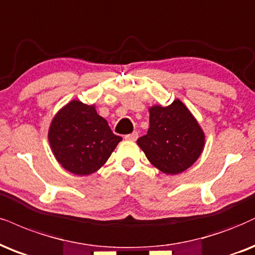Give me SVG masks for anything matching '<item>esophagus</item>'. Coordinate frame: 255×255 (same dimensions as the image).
<instances>
[{"label":"esophagus","mask_w":255,"mask_h":255,"mask_svg":"<svg viewBox=\"0 0 255 255\" xmlns=\"http://www.w3.org/2000/svg\"><path fill=\"white\" fill-rule=\"evenodd\" d=\"M137 138H138V132H136V131H134V132H132V133L127 134V136H125V139H128V140H136Z\"/></svg>","instance_id":"34e87169"}]
</instances>
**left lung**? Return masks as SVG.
Wrapping results in <instances>:
<instances>
[{"label": "left lung", "mask_w": 255, "mask_h": 255, "mask_svg": "<svg viewBox=\"0 0 255 255\" xmlns=\"http://www.w3.org/2000/svg\"><path fill=\"white\" fill-rule=\"evenodd\" d=\"M150 127L137 144L146 158L164 174H180L199 158L204 145V133L199 123L181 100L171 105L152 106Z\"/></svg>", "instance_id": "obj_1"}]
</instances>
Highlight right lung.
Instances as JSON below:
<instances>
[{
	"label": "right lung",
	"instance_id": "add662e5",
	"mask_svg": "<svg viewBox=\"0 0 255 255\" xmlns=\"http://www.w3.org/2000/svg\"><path fill=\"white\" fill-rule=\"evenodd\" d=\"M48 139L56 161L75 175H90L109 159L122 137L116 136L93 105L68 103L53 119Z\"/></svg>",
	"mask_w": 255,
	"mask_h": 255
}]
</instances>
